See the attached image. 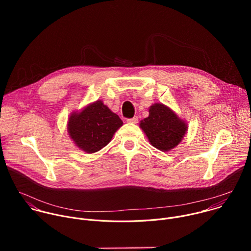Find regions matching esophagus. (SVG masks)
<instances>
[{
  "mask_svg": "<svg viewBox=\"0 0 251 251\" xmlns=\"http://www.w3.org/2000/svg\"><path fill=\"white\" fill-rule=\"evenodd\" d=\"M127 122L131 123V124H136V123H138V117H133V118L127 119Z\"/></svg>",
  "mask_w": 251,
  "mask_h": 251,
  "instance_id": "34e87169",
  "label": "esophagus"
}]
</instances>
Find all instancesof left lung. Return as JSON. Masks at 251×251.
Wrapping results in <instances>:
<instances>
[{
	"label": "left lung",
	"mask_w": 251,
	"mask_h": 251,
	"mask_svg": "<svg viewBox=\"0 0 251 251\" xmlns=\"http://www.w3.org/2000/svg\"><path fill=\"white\" fill-rule=\"evenodd\" d=\"M150 144L162 152H169L182 142L188 131V123L163 103H154L149 116L140 121Z\"/></svg>",
	"instance_id": "left-lung-1"
}]
</instances>
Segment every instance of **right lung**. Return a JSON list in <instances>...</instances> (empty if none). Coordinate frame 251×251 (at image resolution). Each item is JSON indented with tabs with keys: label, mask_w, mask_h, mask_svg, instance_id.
Returning <instances> with one entry per match:
<instances>
[{
	"label": "right lung",
	"mask_w": 251,
	"mask_h": 251,
	"mask_svg": "<svg viewBox=\"0 0 251 251\" xmlns=\"http://www.w3.org/2000/svg\"><path fill=\"white\" fill-rule=\"evenodd\" d=\"M122 125L119 116L98 99L83 107L80 111L70 114L67 132L79 150L93 154L108 144Z\"/></svg>",
	"instance_id": "add662e5"
}]
</instances>
